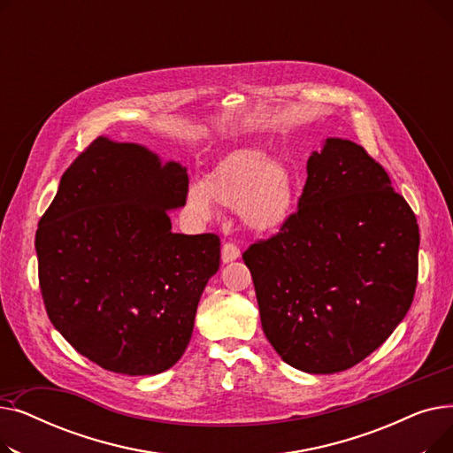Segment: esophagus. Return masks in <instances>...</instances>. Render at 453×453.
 Wrapping results in <instances>:
<instances>
[{
    "label": "esophagus",
    "mask_w": 453,
    "mask_h": 453,
    "mask_svg": "<svg viewBox=\"0 0 453 453\" xmlns=\"http://www.w3.org/2000/svg\"><path fill=\"white\" fill-rule=\"evenodd\" d=\"M239 257H241V250L236 244L226 242L222 246V263H233V260H236Z\"/></svg>",
    "instance_id": "obj_1"
}]
</instances>
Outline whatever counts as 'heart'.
Wrapping results in <instances>:
<instances>
[{"mask_svg": "<svg viewBox=\"0 0 453 453\" xmlns=\"http://www.w3.org/2000/svg\"><path fill=\"white\" fill-rule=\"evenodd\" d=\"M187 209L211 220L214 203L239 209L241 220L253 231H273L288 220L294 205V178L287 165L258 149L226 156L203 181L187 188Z\"/></svg>", "mask_w": 453, "mask_h": 453, "instance_id": "1", "label": "heart"}]
</instances>
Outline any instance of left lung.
Listing matches in <instances>:
<instances>
[{
	"instance_id": "8db88e82",
	"label": "left lung",
	"mask_w": 453,
	"mask_h": 453,
	"mask_svg": "<svg viewBox=\"0 0 453 453\" xmlns=\"http://www.w3.org/2000/svg\"><path fill=\"white\" fill-rule=\"evenodd\" d=\"M306 173L297 211L242 258L277 354L332 374L367 358L406 318L420 236L415 212L364 147L328 137Z\"/></svg>"
}]
</instances>
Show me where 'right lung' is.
<instances>
[{"label": "right lung", "mask_w": 453, "mask_h": 453, "mask_svg": "<svg viewBox=\"0 0 453 453\" xmlns=\"http://www.w3.org/2000/svg\"><path fill=\"white\" fill-rule=\"evenodd\" d=\"M187 169L135 142L97 137L62 174L36 231L47 316L106 371L171 369L193 336L207 280L220 266L214 233H173Z\"/></svg>", "instance_id": "1"}]
</instances>
